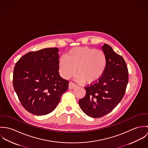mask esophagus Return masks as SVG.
Listing matches in <instances>:
<instances>
[{
    "mask_svg": "<svg viewBox=\"0 0 148 148\" xmlns=\"http://www.w3.org/2000/svg\"><path fill=\"white\" fill-rule=\"evenodd\" d=\"M76 87V85L75 84V83H72V82H69V88L72 89H74Z\"/></svg>",
    "mask_w": 148,
    "mask_h": 148,
    "instance_id": "34e87169",
    "label": "esophagus"
}]
</instances>
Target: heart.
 Here are the masks:
<instances>
[{"label": "heart", "mask_w": 148, "mask_h": 148, "mask_svg": "<svg viewBox=\"0 0 148 148\" xmlns=\"http://www.w3.org/2000/svg\"><path fill=\"white\" fill-rule=\"evenodd\" d=\"M106 66V53L88 47L69 49L65 57H60L58 62L59 72L64 79H69L75 76L77 68L78 80L88 84L98 82L104 75Z\"/></svg>", "instance_id": "b5f03b06"}]
</instances>
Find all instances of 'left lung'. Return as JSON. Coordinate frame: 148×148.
Returning <instances> with one entry per match:
<instances>
[{"mask_svg": "<svg viewBox=\"0 0 148 148\" xmlns=\"http://www.w3.org/2000/svg\"><path fill=\"white\" fill-rule=\"evenodd\" d=\"M102 49L107 58L106 72L98 82L85 87L86 95L79 101L82 110L93 118L105 116L119 104L128 82V70L123 58L106 44Z\"/></svg>", "mask_w": 148, "mask_h": 148, "instance_id": "1", "label": "left lung"}]
</instances>
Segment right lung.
Listing matches in <instances>:
<instances>
[{"label": "right lung", "instance_id": "obj_1", "mask_svg": "<svg viewBox=\"0 0 148 148\" xmlns=\"http://www.w3.org/2000/svg\"><path fill=\"white\" fill-rule=\"evenodd\" d=\"M59 49L48 48L30 52L16 62L13 85L22 106L28 112L45 115L58 105L68 88L58 69Z\"/></svg>", "mask_w": 148, "mask_h": 148}]
</instances>
